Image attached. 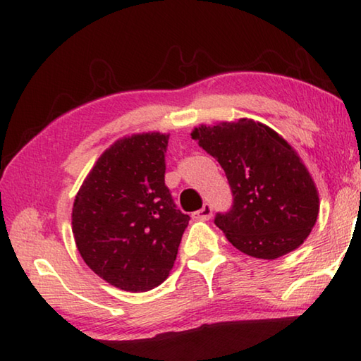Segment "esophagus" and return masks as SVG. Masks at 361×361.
Instances as JSON below:
<instances>
[{
	"label": "esophagus",
	"instance_id": "esophagus-1",
	"mask_svg": "<svg viewBox=\"0 0 361 361\" xmlns=\"http://www.w3.org/2000/svg\"><path fill=\"white\" fill-rule=\"evenodd\" d=\"M212 214H213L212 205H209V203H205V205H203V207L199 209V212L192 213V218H194V219H200V221H208L209 218H212Z\"/></svg>",
	"mask_w": 361,
	"mask_h": 361
}]
</instances>
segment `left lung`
<instances>
[{
	"label": "left lung",
	"mask_w": 361,
	"mask_h": 361,
	"mask_svg": "<svg viewBox=\"0 0 361 361\" xmlns=\"http://www.w3.org/2000/svg\"><path fill=\"white\" fill-rule=\"evenodd\" d=\"M191 135L224 169L233 205L214 224L238 251L271 260L303 245L317 221V188L276 130L241 118Z\"/></svg>",
	"instance_id": "1"
}]
</instances>
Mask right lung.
Here are the masks:
<instances>
[{"instance_id":"right-lung-1","label":"right lung","mask_w":361,"mask_h":361,"mask_svg":"<svg viewBox=\"0 0 361 361\" xmlns=\"http://www.w3.org/2000/svg\"><path fill=\"white\" fill-rule=\"evenodd\" d=\"M169 135L134 134L101 154L78 189L72 233L97 276L128 292L162 284L189 216L176 208L166 175Z\"/></svg>"}]
</instances>
